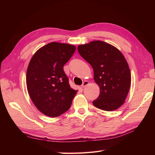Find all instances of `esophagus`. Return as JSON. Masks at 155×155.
Instances as JSON below:
<instances>
[{
  "instance_id": "obj_1",
  "label": "esophagus",
  "mask_w": 155,
  "mask_h": 155,
  "mask_svg": "<svg viewBox=\"0 0 155 155\" xmlns=\"http://www.w3.org/2000/svg\"><path fill=\"white\" fill-rule=\"evenodd\" d=\"M88 84V81H84L83 83V84H82V85H81V87H86L87 85Z\"/></svg>"
}]
</instances>
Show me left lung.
I'll use <instances>...</instances> for the list:
<instances>
[{"label": "left lung", "mask_w": 155, "mask_h": 155, "mask_svg": "<svg viewBox=\"0 0 155 155\" xmlns=\"http://www.w3.org/2000/svg\"><path fill=\"white\" fill-rule=\"evenodd\" d=\"M78 50L94 70V79L100 93L93 105L112 111L124 104L130 89L131 77L127 62L114 46L101 41L80 45Z\"/></svg>", "instance_id": "obj_1"}]
</instances>
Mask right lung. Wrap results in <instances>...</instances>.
Here are the masks:
<instances>
[{"mask_svg":"<svg viewBox=\"0 0 155 155\" xmlns=\"http://www.w3.org/2000/svg\"><path fill=\"white\" fill-rule=\"evenodd\" d=\"M75 50L74 45L52 42L37 50L30 60L28 92L37 109L46 116L54 118L67 111L76 94L63 70Z\"/></svg>","mask_w":155,"mask_h":155,"instance_id":"right-lung-1","label":"right lung"}]
</instances>
